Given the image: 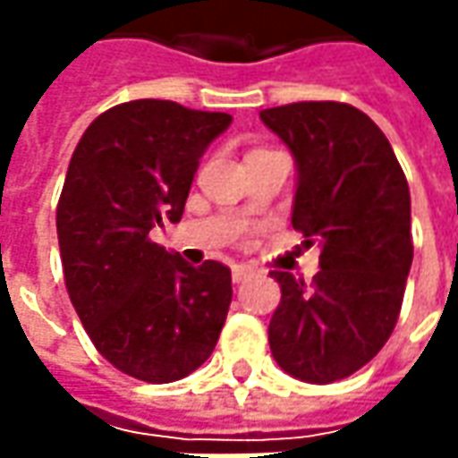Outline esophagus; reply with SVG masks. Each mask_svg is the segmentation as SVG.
<instances>
[{
	"label": "esophagus",
	"instance_id": "obj_1",
	"mask_svg": "<svg viewBox=\"0 0 458 458\" xmlns=\"http://www.w3.org/2000/svg\"><path fill=\"white\" fill-rule=\"evenodd\" d=\"M232 277H234V283H242V280L252 277V267H247V265H234V267H232Z\"/></svg>",
	"mask_w": 458,
	"mask_h": 458
}]
</instances>
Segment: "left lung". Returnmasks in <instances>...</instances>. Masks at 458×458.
<instances>
[{"label":"left lung","mask_w":458,"mask_h":458,"mask_svg":"<svg viewBox=\"0 0 458 458\" xmlns=\"http://www.w3.org/2000/svg\"><path fill=\"white\" fill-rule=\"evenodd\" d=\"M259 119L295 157L293 229L321 247L310 288L270 273L283 293L270 349L288 375L328 385L361 369L395 328L413 262L411 191L387 137L349 104L298 101Z\"/></svg>","instance_id":"obj_1"}]
</instances>
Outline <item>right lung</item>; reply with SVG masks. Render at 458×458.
I'll return each instance as SVG.
<instances>
[{
  "label": "right lung",
  "mask_w": 458,
  "mask_h": 458,
  "mask_svg": "<svg viewBox=\"0 0 458 458\" xmlns=\"http://www.w3.org/2000/svg\"><path fill=\"white\" fill-rule=\"evenodd\" d=\"M224 112L137 98L98 114L73 150L58 201V244L71 303L98 354L145 382L199 369L219 342L232 273L188 265L150 232L181 221Z\"/></svg>",
  "instance_id": "1"
}]
</instances>
